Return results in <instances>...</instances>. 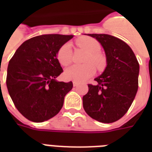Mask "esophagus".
Returning <instances> with one entry per match:
<instances>
[{
  "mask_svg": "<svg viewBox=\"0 0 152 152\" xmlns=\"http://www.w3.org/2000/svg\"><path fill=\"white\" fill-rule=\"evenodd\" d=\"M79 83H77V82H75V81H73V86L74 87H77L78 86Z\"/></svg>",
  "mask_w": 152,
  "mask_h": 152,
  "instance_id": "obj_1",
  "label": "esophagus"
}]
</instances>
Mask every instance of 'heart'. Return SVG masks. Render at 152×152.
<instances>
[{"label":"heart","mask_w":152,"mask_h":152,"mask_svg":"<svg viewBox=\"0 0 152 152\" xmlns=\"http://www.w3.org/2000/svg\"><path fill=\"white\" fill-rule=\"evenodd\" d=\"M76 45L88 52L84 62L82 65H72L64 72V78L75 82H83L95 73V68L102 69L106 65V58L99 52L101 50L100 43L96 39L90 37H81L76 42ZM72 53L71 44L67 42L62 45L57 53V61L62 66H68L72 62Z\"/></svg>","instance_id":"obj_1"}]
</instances>
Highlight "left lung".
<instances>
[{
	"label": "left lung",
	"mask_w": 152,
	"mask_h": 152,
	"mask_svg": "<svg viewBox=\"0 0 152 152\" xmlns=\"http://www.w3.org/2000/svg\"><path fill=\"white\" fill-rule=\"evenodd\" d=\"M88 35L103 47L107 66L95 79L96 85L88 84V92L83 97V109L99 122H114L127 113L137 95L139 63L132 49L122 40L105 34Z\"/></svg>",
	"instance_id": "1"
}]
</instances>
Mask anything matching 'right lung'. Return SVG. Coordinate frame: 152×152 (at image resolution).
Returning <instances> with one entry per match:
<instances>
[{"mask_svg":"<svg viewBox=\"0 0 152 152\" xmlns=\"http://www.w3.org/2000/svg\"><path fill=\"white\" fill-rule=\"evenodd\" d=\"M72 35L43 34L25 41L8 63L6 85L19 112L34 122H43L61 110L72 82L55 79L63 72L57 61L60 47Z\"/></svg>","mask_w":152,"mask_h":152,"instance_id":"1","label":"right lung"}]
</instances>
